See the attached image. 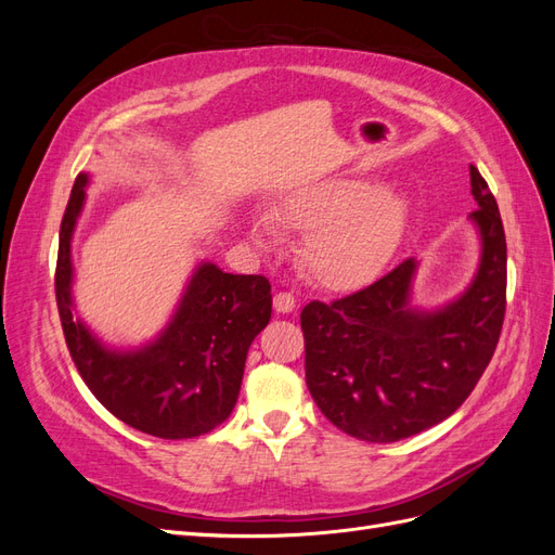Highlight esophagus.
I'll return each mask as SVG.
<instances>
[{"label": "esophagus", "mask_w": 555, "mask_h": 555, "mask_svg": "<svg viewBox=\"0 0 555 555\" xmlns=\"http://www.w3.org/2000/svg\"><path fill=\"white\" fill-rule=\"evenodd\" d=\"M273 308L278 310V312H292L294 308H296V298H294V294H289V292H280V294H275V298H273Z\"/></svg>", "instance_id": "34e87169"}]
</instances>
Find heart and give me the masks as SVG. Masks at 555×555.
<instances>
[{
	"label": "heart",
	"mask_w": 555,
	"mask_h": 555,
	"mask_svg": "<svg viewBox=\"0 0 555 555\" xmlns=\"http://www.w3.org/2000/svg\"><path fill=\"white\" fill-rule=\"evenodd\" d=\"M278 217L308 229L304 257L310 273L331 287L371 278L396 249L408 220V196L393 188H373L349 176L298 184L280 201ZM278 227L271 212H255L249 238L273 245Z\"/></svg>",
	"instance_id": "1"
}]
</instances>
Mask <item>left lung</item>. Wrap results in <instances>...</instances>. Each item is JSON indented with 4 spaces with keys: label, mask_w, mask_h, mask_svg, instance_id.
Instances as JSON below:
<instances>
[{
    "label": "left lung",
    "mask_w": 555,
    "mask_h": 555,
    "mask_svg": "<svg viewBox=\"0 0 555 555\" xmlns=\"http://www.w3.org/2000/svg\"><path fill=\"white\" fill-rule=\"evenodd\" d=\"M479 266L442 306L412 304L418 271L405 259L371 287L300 312L306 382L333 426L363 442H398L444 422L473 393L505 319L507 243L489 184L469 164Z\"/></svg>",
    "instance_id": "1"
}]
</instances>
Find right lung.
Returning a JSON list of instances; mask_svg holds the SVG:
<instances>
[{"label": "right lung", "instance_id": "obj_1", "mask_svg": "<svg viewBox=\"0 0 555 555\" xmlns=\"http://www.w3.org/2000/svg\"><path fill=\"white\" fill-rule=\"evenodd\" d=\"M92 176L78 173L60 227L55 296L66 347L102 405L164 440L198 438L236 408L251 340L271 322V282L198 261L166 326L139 347H111L76 314L72 243Z\"/></svg>", "mask_w": 555, "mask_h": 555}]
</instances>
